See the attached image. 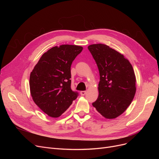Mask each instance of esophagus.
Here are the masks:
<instances>
[{
	"instance_id": "obj_1",
	"label": "esophagus",
	"mask_w": 159,
	"mask_h": 159,
	"mask_svg": "<svg viewBox=\"0 0 159 159\" xmlns=\"http://www.w3.org/2000/svg\"><path fill=\"white\" fill-rule=\"evenodd\" d=\"M85 93H86V91H80L81 95H85Z\"/></svg>"
}]
</instances>
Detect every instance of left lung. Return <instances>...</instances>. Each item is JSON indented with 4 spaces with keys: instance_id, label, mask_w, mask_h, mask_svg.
<instances>
[{
    "instance_id": "obj_1",
    "label": "left lung",
    "mask_w": 159,
    "mask_h": 159,
    "mask_svg": "<svg viewBox=\"0 0 159 159\" xmlns=\"http://www.w3.org/2000/svg\"><path fill=\"white\" fill-rule=\"evenodd\" d=\"M88 50L100 75L98 98L92 105L105 118L115 119L127 109L135 95L132 65L123 54L105 44L89 45Z\"/></svg>"
}]
</instances>
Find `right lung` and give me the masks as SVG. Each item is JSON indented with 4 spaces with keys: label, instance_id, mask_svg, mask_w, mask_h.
Segmentation results:
<instances>
[{
    "label": "right lung",
    "instance_id": "1",
    "mask_svg": "<svg viewBox=\"0 0 159 159\" xmlns=\"http://www.w3.org/2000/svg\"><path fill=\"white\" fill-rule=\"evenodd\" d=\"M83 47L61 45L42 56L30 75L32 99L51 117L64 113L78 95L71 89V65Z\"/></svg>",
    "mask_w": 159,
    "mask_h": 159
}]
</instances>
